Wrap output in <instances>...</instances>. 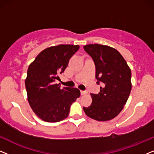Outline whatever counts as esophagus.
Segmentation results:
<instances>
[{"instance_id": "esophagus-1", "label": "esophagus", "mask_w": 154, "mask_h": 154, "mask_svg": "<svg viewBox=\"0 0 154 154\" xmlns=\"http://www.w3.org/2000/svg\"><path fill=\"white\" fill-rule=\"evenodd\" d=\"M87 93V91H83V90H82V91H81V94H82V95L86 94Z\"/></svg>"}]
</instances>
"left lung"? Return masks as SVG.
Here are the masks:
<instances>
[{
  "mask_svg": "<svg viewBox=\"0 0 154 154\" xmlns=\"http://www.w3.org/2000/svg\"><path fill=\"white\" fill-rule=\"evenodd\" d=\"M84 49L94 60L97 84L102 82V87L99 94H91V104L83 109L94 120H111L122 112L129 97L131 69L122 54L112 47L89 44Z\"/></svg>",
  "mask_w": 154,
  "mask_h": 154,
  "instance_id": "1",
  "label": "left lung"
}]
</instances>
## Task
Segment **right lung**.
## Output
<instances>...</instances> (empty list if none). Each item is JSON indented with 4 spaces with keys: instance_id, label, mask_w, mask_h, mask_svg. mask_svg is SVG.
Returning <instances> with one entry per match:
<instances>
[{
    "instance_id": "right-lung-1",
    "label": "right lung",
    "mask_w": 154,
    "mask_h": 154,
    "mask_svg": "<svg viewBox=\"0 0 154 154\" xmlns=\"http://www.w3.org/2000/svg\"><path fill=\"white\" fill-rule=\"evenodd\" d=\"M79 45H59L42 50L29 65L25 88L35 114L47 122H57L69 115L70 106L80 96L74 87H60V74L64 72Z\"/></svg>"
}]
</instances>
